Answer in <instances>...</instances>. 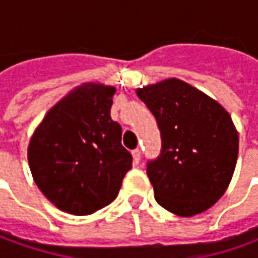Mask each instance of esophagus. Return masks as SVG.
<instances>
[{
    "label": "esophagus",
    "instance_id": "1",
    "mask_svg": "<svg viewBox=\"0 0 258 258\" xmlns=\"http://www.w3.org/2000/svg\"><path fill=\"white\" fill-rule=\"evenodd\" d=\"M140 160H141V151L137 148V150L133 151V161H134V164H138Z\"/></svg>",
    "mask_w": 258,
    "mask_h": 258
}]
</instances>
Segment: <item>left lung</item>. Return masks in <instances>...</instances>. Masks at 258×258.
Segmentation results:
<instances>
[{"instance_id":"8db88e82","label":"left lung","mask_w":258,"mask_h":258,"mask_svg":"<svg viewBox=\"0 0 258 258\" xmlns=\"http://www.w3.org/2000/svg\"><path fill=\"white\" fill-rule=\"evenodd\" d=\"M136 93L161 133V154L147 165L156 201L180 217L209 210L226 192L238 156V131L228 111L178 78Z\"/></svg>"}]
</instances>
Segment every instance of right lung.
Listing matches in <instances>:
<instances>
[{
    "label": "right lung",
    "instance_id": "right-lung-1",
    "mask_svg": "<svg viewBox=\"0 0 258 258\" xmlns=\"http://www.w3.org/2000/svg\"><path fill=\"white\" fill-rule=\"evenodd\" d=\"M115 87L84 83L51 107L28 144V164L40 191L57 209L88 216L111 204L133 157L112 121Z\"/></svg>",
    "mask_w": 258,
    "mask_h": 258
}]
</instances>
